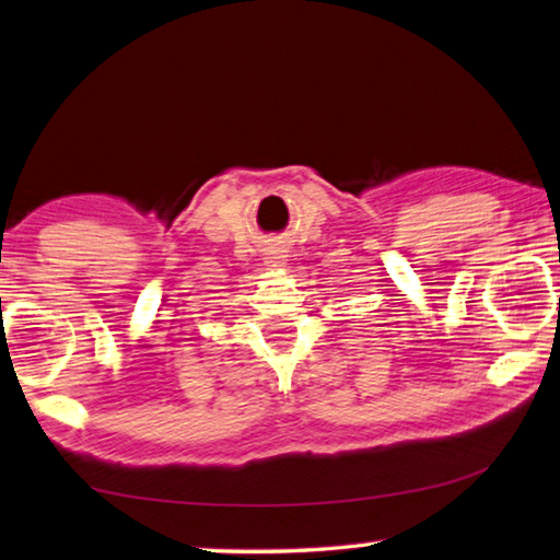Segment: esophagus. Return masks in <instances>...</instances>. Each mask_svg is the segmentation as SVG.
<instances>
[{"mask_svg": "<svg viewBox=\"0 0 560 560\" xmlns=\"http://www.w3.org/2000/svg\"><path fill=\"white\" fill-rule=\"evenodd\" d=\"M280 258H284V250H282L278 244L270 246V248L266 250V266H276V262H278Z\"/></svg>", "mask_w": 560, "mask_h": 560, "instance_id": "obj_1", "label": "esophagus"}]
</instances>
